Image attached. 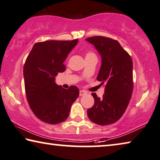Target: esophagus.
I'll list each match as a JSON object with an SVG mask.
<instances>
[{
  "label": "esophagus",
  "instance_id": "34e87169",
  "mask_svg": "<svg viewBox=\"0 0 160 160\" xmlns=\"http://www.w3.org/2000/svg\"><path fill=\"white\" fill-rule=\"evenodd\" d=\"M87 94V92L85 91V90H80V96H82V95H86Z\"/></svg>",
  "mask_w": 160,
  "mask_h": 160
}]
</instances>
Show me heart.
Instances as JSON below:
<instances>
[{
    "instance_id": "heart-1",
    "label": "heart",
    "mask_w": 160,
    "mask_h": 160,
    "mask_svg": "<svg viewBox=\"0 0 160 160\" xmlns=\"http://www.w3.org/2000/svg\"><path fill=\"white\" fill-rule=\"evenodd\" d=\"M90 55H94V53H92L91 52H88V53L86 54V55H85V57H88V56H90Z\"/></svg>"
}]
</instances>
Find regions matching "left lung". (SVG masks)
Listing matches in <instances>:
<instances>
[{"mask_svg":"<svg viewBox=\"0 0 160 160\" xmlns=\"http://www.w3.org/2000/svg\"><path fill=\"white\" fill-rule=\"evenodd\" d=\"M86 41L94 45L102 58L97 80L106 84L105 93L100 98L92 93L95 103L88 109L90 120L98 125L115 123L124 113L133 92L132 57L119 42L111 38L95 36Z\"/></svg>","mask_w":160,"mask_h":160,"instance_id":"obj_1","label":"left lung"}]
</instances>
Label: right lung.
I'll return each mask as SVG.
<instances>
[{
    "mask_svg": "<svg viewBox=\"0 0 160 160\" xmlns=\"http://www.w3.org/2000/svg\"><path fill=\"white\" fill-rule=\"evenodd\" d=\"M78 42V39L37 42L26 59L23 78L28 103L34 115L45 123L65 121L79 95L76 86L64 89L55 82L56 76L66 69L64 61Z\"/></svg>",
    "mask_w": 160,
    "mask_h": 160,
    "instance_id": "add662e5",
    "label": "right lung"
}]
</instances>
